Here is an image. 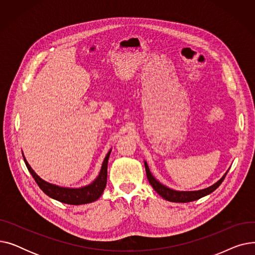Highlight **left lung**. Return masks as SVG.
Instances as JSON below:
<instances>
[{"instance_id": "obj_1", "label": "left lung", "mask_w": 255, "mask_h": 255, "mask_svg": "<svg viewBox=\"0 0 255 255\" xmlns=\"http://www.w3.org/2000/svg\"><path fill=\"white\" fill-rule=\"evenodd\" d=\"M144 167H145V173H146V178H148L150 184L152 185V187L154 188V190L160 195L162 196L165 200H168V202H172V203H189V202H193V200H197L199 198H202L210 193H212L213 191H215L218 187L220 186V184L223 182L227 170L224 176L214 185L208 187L206 189H202V190H197V191H177L168 188V187L164 186L163 184H161L160 182H158L151 173L148 164L144 161Z\"/></svg>"}]
</instances>
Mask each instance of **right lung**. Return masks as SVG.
<instances>
[{
    "mask_svg": "<svg viewBox=\"0 0 255 255\" xmlns=\"http://www.w3.org/2000/svg\"><path fill=\"white\" fill-rule=\"evenodd\" d=\"M111 152L112 150H110V152L106 154L98 177L90 185L80 187V188H66V187H60L55 184L47 183L46 181L42 180L37 175V173L30 166L28 161L25 160L24 156L23 155L22 156H23L24 163L26 167H28L29 171L31 172L32 177L40 187V189H41L46 195H48L53 199L59 200L61 203L77 206V205H84V204L95 202V200H97L103 193V190L106 186V181H107V163H109V158H110Z\"/></svg>",
    "mask_w": 255,
    "mask_h": 255,
    "instance_id": "right-lung-1",
    "label": "right lung"
}]
</instances>
